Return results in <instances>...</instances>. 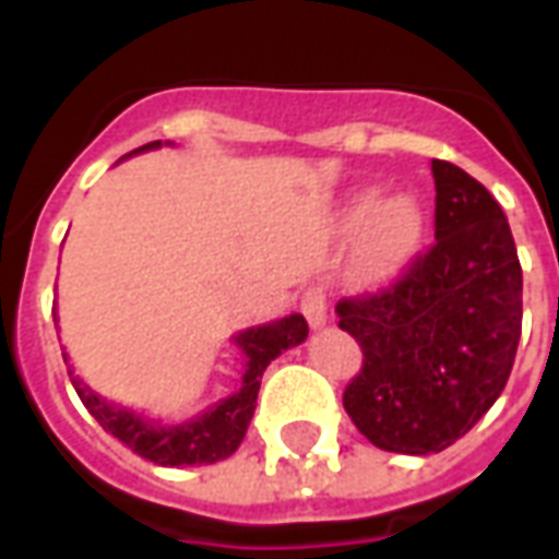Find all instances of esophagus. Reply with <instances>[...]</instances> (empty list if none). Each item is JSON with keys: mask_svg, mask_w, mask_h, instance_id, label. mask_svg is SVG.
Wrapping results in <instances>:
<instances>
[{"mask_svg": "<svg viewBox=\"0 0 559 559\" xmlns=\"http://www.w3.org/2000/svg\"><path fill=\"white\" fill-rule=\"evenodd\" d=\"M300 312L307 316L309 328H324L328 324V295L324 288H307L300 297Z\"/></svg>", "mask_w": 559, "mask_h": 559, "instance_id": "esophagus-1", "label": "esophagus"}]
</instances>
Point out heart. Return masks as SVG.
<instances>
[{"label":"heart","instance_id":"heart-1","mask_svg":"<svg viewBox=\"0 0 559 559\" xmlns=\"http://www.w3.org/2000/svg\"><path fill=\"white\" fill-rule=\"evenodd\" d=\"M348 229L354 235L369 231L366 259L360 267L364 283H386L417 252L423 238V211L408 195L390 199L384 205H378L374 195H364L348 214Z\"/></svg>","mask_w":559,"mask_h":559}]
</instances>
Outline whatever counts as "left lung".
Returning <instances> with one entry per match:
<instances>
[{
  "label": "left lung",
  "mask_w": 559,
  "mask_h": 559,
  "mask_svg": "<svg viewBox=\"0 0 559 559\" xmlns=\"http://www.w3.org/2000/svg\"><path fill=\"white\" fill-rule=\"evenodd\" d=\"M435 243L384 288L342 297L364 364L342 405L378 450L429 455L464 438L503 393L521 340V262L495 195L447 160Z\"/></svg>",
  "instance_id": "left-lung-1"
}]
</instances>
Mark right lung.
Returning <instances> with one entry per match:
<instances>
[{
    "label": "right lung",
    "instance_id": "right-lung-1",
    "mask_svg": "<svg viewBox=\"0 0 559 559\" xmlns=\"http://www.w3.org/2000/svg\"><path fill=\"white\" fill-rule=\"evenodd\" d=\"M160 140L148 142L136 151L157 148ZM56 319V312H52ZM309 336L307 319L304 316H288L274 324H262V328H250L235 336L240 345V352L247 357V372H243V384L235 396L223 399L219 405L195 417L193 423L185 426H157L151 419L133 414V411L116 408L109 405L107 399H100L95 390L73 378L71 384L76 390V396L83 399V405L88 414L109 431L112 438L130 447V450L148 459L163 467H187V464H214L219 459H229L231 452L238 450L247 426H250L252 411H255V396H259V384H262L264 369L271 366L274 357L285 352V348H295ZM68 364V357H64Z\"/></svg>",
    "mask_w": 559,
    "mask_h": 559
}]
</instances>
